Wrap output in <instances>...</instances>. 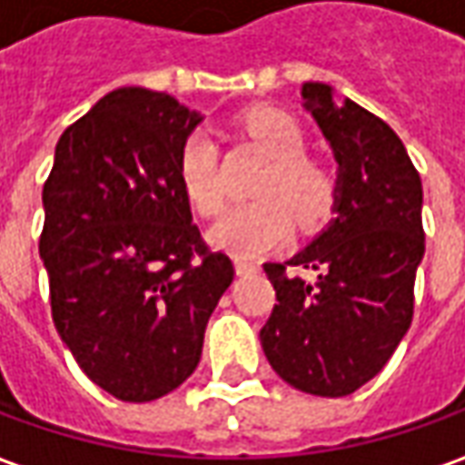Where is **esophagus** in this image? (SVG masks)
Masks as SVG:
<instances>
[{
	"label": "esophagus",
	"instance_id": "obj_1",
	"mask_svg": "<svg viewBox=\"0 0 465 465\" xmlns=\"http://www.w3.org/2000/svg\"><path fill=\"white\" fill-rule=\"evenodd\" d=\"M260 270V264L244 262V260H236V275H254Z\"/></svg>",
	"mask_w": 465,
	"mask_h": 465
}]
</instances>
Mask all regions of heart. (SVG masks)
Listing matches in <instances>:
<instances>
[{
	"mask_svg": "<svg viewBox=\"0 0 465 465\" xmlns=\"http://www.w3.org/2000/svg\"><path fill=\"white\" fill-rule=\"evenodd\" d=\"M249 138L272 156L257 187L262 201L229 208L211 232L213 244L233 257L252 260L281 247L291 236L293 217L303 229L324 223L337 205V174L324 162L306 153V134L301 123L278 107H257L244 115ZM177 174L187 201L201 216L221 213L226 193L218 172V152L205 131L187 134L177 153Z\"/></svg>",
	"mask_w": 465,
	"mask_h": 465,
	"instance_id": "b5f03b06",
	"label": "heart"
}]
</instances>
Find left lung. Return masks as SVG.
Wrapping results in <instances>:
<instances>
[{
  "label": "left lung",
  "instance_id": "left-lung-1",
  "mask_svg": "<svg viewBox=\"0 0 465 465\" xmlns=\"http://www.w3.org/2000/svg\"><path fill=\"white\" fill-rule=\"evenodd\" d=\"M301 94L340 164L337 216L288 262L264 264L278 303L260 342L285 383L337 399L378 376L411 324L422 180L401 138L373 113L334 103L322 82H306Z\"/></svg>",
  "mask_w": 465,
  "mask_h": 465
}]
</instances>
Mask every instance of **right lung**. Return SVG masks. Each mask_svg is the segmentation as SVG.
<instances>
[{
    "instance_id": "right-lung-1",
    "label": "right lung",
    "mask_w": 465,
    "mask_h": 465,
    "mask_svg": "<svg viewBox=\"0 0 465 465\" xmlns=\"http://www.w3.org/2000/svg\"><path fill=\"white\" fill-rule=\"evenodd\" d=\"M198 123L164 92L115 89L61 134L43 184L54 324L89 381L121 401H153L193 376L233 281L177 174Z\"/></svg>"
}]
</instances>
